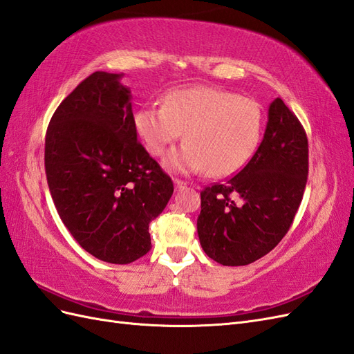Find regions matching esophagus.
Masks as SVG:
<instances>
[{"label": "esophagus", "instance_id": "esophagus-1", "mask_svg": "<svg viewBox=\"0 0 354 354\" xmlns=\"http://www.w3.org/2000/svg\"><path fill=\"white\" fill-rule=\"evenodd\" d=\"M174 184H175V189H176V191H178V189H183V188L187 187L185 180H180V179H175Z\"/></svg>", "mask_w": 354, "mask_h": 354}]
</instances>
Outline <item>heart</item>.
<instances>
[{
    "mask_svg": "<svg viewBox=\"0 0 354 354\" xmlns=\"http://www.w3.org/2000/svg\"><path fill=\"white\" fill-rule=\"evenodd\" d=\"M133 124L151 156L160 157L183 136L187 142L165 158L176 174L207 171L228 176L255 154L264 130V113L257 100L209 86L171 90L163 105L139 108Z\"/></svg>",
    "mask_w": 354,
    "mask_h": 354,
    "instance_id": "obj_1",
    "label": "heart"
}]
</instances>
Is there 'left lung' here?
I'll list each match as a JSON object with an SVG mask.
<instances>
[{
    "mask_svg": "<svg viewBox=\"0 0 354 354\" xmlns=\"http://www.w3.org/2000/svg\"><path fill=\"white\" fill-rule=\"evenodd\" d=\"M308 142L298 118L280 97L249 163L224 184L201 191L200 245L222 266H248L285 237L304 194Z\"/></svg>",
    "mask_w": 354,
    "mask_h": 354,
    "instance_id": "obj_1",
    "label": "left lung"
}]
</instances>
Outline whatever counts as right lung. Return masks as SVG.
I'll return each mask as SVG.
<instances>
[{
  "mask_svg": "<svg viewBox=\"0 0 354 354\" xmlns=\"http://www.w3.org/2000/svg\"><path fill=\"white\" fill-rule=\"evenodd\" d=\"M124 74L96 71L50 120L44 165L57 214L78 245L109 264L148 254L149 222L174 183L138 142Z\"/></svg>",
  "mask_w": 354,
  "mask_h": 354,
  "instance_id": "1",
  "label": "right lung"
}]
</instances>
